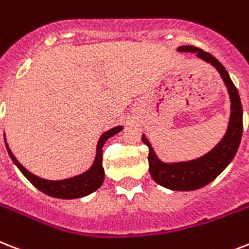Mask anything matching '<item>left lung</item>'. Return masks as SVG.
<instances>
[{"label":"left lung","mask_w":249,"mask_h":249,"mask_svg":"<svg viewBox=\"0 0 249 249\" xmlns=\"http://www.w3.org/2000/svg\"><path fill=\"white\" fill-rule=\"evenodd\" d=\"M179 52L196 53V56L205 62L214 66L221 74L231 102V113L227 130L219 143L208 154L187 162H162L157 157L149 140L142 134V142L149 147V171L155 183L168 188L171 191H196L208 185L217 178L234 159L240 145L243 133V108L236 87L231 81L225 66L210 53L193 45H181Z\"/></svg>","instance_id":"1"}]
</instances>
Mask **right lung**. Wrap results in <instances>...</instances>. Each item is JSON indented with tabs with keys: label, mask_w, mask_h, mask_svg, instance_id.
<instances>
[{
	"label": "right lung",
	"mask_w": 249,
	"mask_h": 249,
	"mask_svg": "<svg viewBox=\"0 0 249 249\" xmlns=\"http://www.w3.org/2000/svg\"><path fill=\"white\" fill-rule=\"evenodd\" d=\"M123 126H115V128L109 129L106 133H103L100 136L99 141H98V145H96V155H95L94 163L92 166L83 172L81 175L73 176V178H69V179L64 180H47L41 179L39 176L34 175L30 171L26 170L20 163L18 162V159L15 158L14 154L11 153V150L9 149V146L6 143L7 153L10 155L11 160L14 162V164L19 168V171L26 176V179L30 181V183L34 185L35 188H37L40 192L45 193L51 197H54V198H62V200H71V198H81V197H85L90 193L95 192L96 189H99L100 185L103 184L104 181V168L103 163H102V159H103V155H102V147L106 143L108 138L115 136L116 133L121 132ZM6 142V141H5Z\"/></svg>",
	"instance_id": "obj_1"
}]
</instances>
